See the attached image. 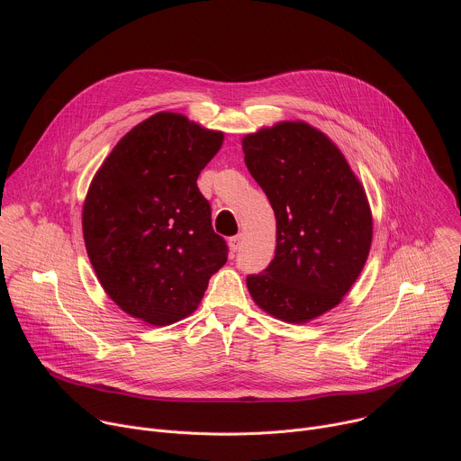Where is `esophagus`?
<instances>
[{"label": "esophagus", "instance_id": "obj_1", "mask_svg": "<svg viewBox=\"0 0 461 461\" xmlns=\"http://www.w3.org/2000/svg\"><path fill=\"white\" fill-rule=\"evenodd\" d=\"M240 244H242V235H240V233L230 237V249H231V251H237V249L240 248Z\"/></svg>", "mask_w": 461, "mask_h": 461}]
</instances>
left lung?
Listing matches in <instances>:
<instances>
[{
    "label": "left lung",
    "instance_id": "8db88e82",
    "mask_svg": "<svg viewBox=\"0 0 461 461\" xmlns=\"http://www.w3.org/2000/svg\"><path fill=\"white\" fill-rule=\"evenodd\" d=\"M244 162L277 221L276 257L248 276L253 301L286 322L341 303L372 244L365 189L338 146L306 122H281L242 139Z\"/></svg>",
    "mask_w": 461,
    "mask_h": 461
}]
</instances>
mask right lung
<instances>
[{"mask_svg":"<svg viewBox=\"0 0 461 461\" xmlns=\"http://www.w3.org/2000/svg\"><path fill=\"white\" fill-rule=\"evenodd\" d=\"M224 140L178 113L135 125L96 171L84 240L105 294L155 326L187 317L228 260L212 206L196 185Z\"/></svg>","mask_w":461,"mask_h":461,"instance_id":"obj_1","label":"right lung"}]
</instances>
